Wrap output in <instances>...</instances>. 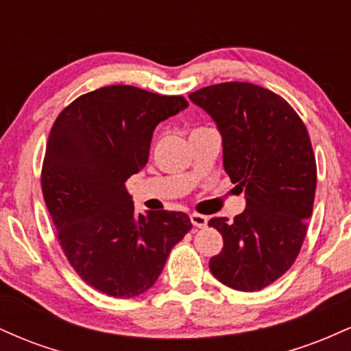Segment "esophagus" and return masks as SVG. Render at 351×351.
<instances>
[{"label":"esophagus","mask_w":351,"mask_h":351,"mask_svg":"<svg viewBox=\"0 0 351 351\" xmlns=\"http://www.w3.org/2000/svg\"><path fill=\"white\" fill-rule=\"evenodd\" d=\"M189 219H191L193 226L196 228H204L208 224V217L203 215H198V213H193V215L189 216Z\"/></svg>","instance_id":"esophagus-1"}]
</instances>
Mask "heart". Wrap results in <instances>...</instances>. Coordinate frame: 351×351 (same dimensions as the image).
Listing matches in <instances>:
<instances>
[{"label":"heart","instance_id":"b5f03b06","mask_svg":"<svg viewBox=\"0 0 351 351\" xmlns=\"http://www.w3.org/2000/svg\"><path fill=\"white\" fill-rule=\"evenodd\" d=\"M198 130H203V128H198Z\"/></svg>","mask_w":351,"mask_h":351}]
</instances>
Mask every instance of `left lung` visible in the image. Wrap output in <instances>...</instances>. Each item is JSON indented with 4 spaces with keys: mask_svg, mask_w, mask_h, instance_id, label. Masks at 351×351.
I'll use <instances>...</instances> for the list:
<instances>
[{
    "mask_svg": "<svg viewBox=\"0 0 351 351\" xmlns=\"http://www.w3.org/2000/svg\"><path fill=\"white\" fill-rule=\"evenodd\" d=\"M189 100L216 123L224 170L245 198L234 221H209L224 241L209 271L236 291H261L293 264L312 216L317 167L307 128L284 99L249 82L199 88Z\"/></svg>",
    "mask_w": 351,
    "mask_h": 351,
    "instance_id": "obj_1",
    "label": "left lung"
}]
</instances>
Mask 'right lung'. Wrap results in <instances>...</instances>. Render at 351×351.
<instances>
[{"label": "right lung", "mask_w": 351, "mask_h": 351, "mask_svg": "<svg viewBox=\"0 0 351 351\" xmlns=\"http://www.w3.org/2000/svg\"><path fill=\"white\" fill-rule=\"evenodd\" d=\"M186 107L178 95L108 86L80 95L52 125L41 184L59 243L80 279L115 299L155 285L191 229L181 211L136 215L125 186L147 165L156 125Z\"/></svg>", "instance_id": "add662e5"}]
</instances>
